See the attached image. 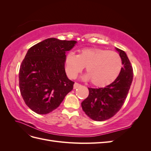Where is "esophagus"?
Segmentation results:
<instances>
[{
	"label": "esophagus",
	"mask_w": 151,
	"mask_h": 151,
	"mask_svg": "<svg viewBox=\"0 0 151 151\" xmlns=\"http://www.w3.org/2000/svg\"><path fill=\"white\" fill-rule=\"evenodd\" d=\"M81 86V85L80 84L77 83H75L74 84V89L78 88H79V87H80Z\"/></svg>",
	"instance_id": "esophagus-1"
}]
</instances>
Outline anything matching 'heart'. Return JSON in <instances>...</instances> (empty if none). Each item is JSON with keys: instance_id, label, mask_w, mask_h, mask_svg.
Listing matches in <instances>:
<instances>
[{"instance_id": "b5f03b06", "label": "heart", "mask_w": 151, "mask_h": 151, "mask_svg": "<svg viewBox=\"0 0 151 151\" xmlns=\"http://www.w3.org/2000/svg\"><path fill=\"white\" fill-rule=\"evenodd\" d=\"M86 67V78L94 86L104 87L111 84L119 76L122 59L118 53L98 48L80 50L77 55L68 53L65 58L67 76L76 79Z\"/></svg>"}]
</instances>
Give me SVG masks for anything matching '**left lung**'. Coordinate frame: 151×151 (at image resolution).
<instances>
[{
  "mask_svg": "<svg viewBox=\"0 0 151 151\" xmlns=\"http://www.w3.org/2000/svg\"><path fill=\"white\" fill-rule=\"evenodd\" d=\"M116 49L123 65L119 76L105 88H88L89 96L81 103L83 111L93 120L104 121L116 115L124 104L133 80V68L129 58L124 51Z\"/></svg>",
  "mask_w": 151,
  "mask_h": 151,
  "instance_id": "1",
  "label": "left lung"
}]
</instances>
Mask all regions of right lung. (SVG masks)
Returning a JSON list of instances; mask_svg holds the SVG:
<instances>
[{
    "label": "right lung",
    "instance_id": "right-lung-1",
    "mask_svg": "<svg viewBox=\"0 0 151 151\" xmlns=\"http://www.w3.org/2000/svg\"><path fill=\"white\" fill-rule=\"evenodd\" d=\"M76 43L52 38L28 50L20 66L19 85L31 110L40 115L52 112L73 89L74 82L67 78L64 63L65 52Z\"/></svg>",
    "mask_w": 151,
    "mask_h": 151
}]
</instances>
